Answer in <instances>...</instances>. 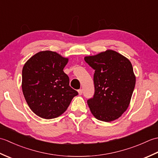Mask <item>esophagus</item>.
<instances>
[{"mask_svg": "<svg viewBox=\"0 0 158 158\" xmlns=\"http://www.w3.org/2000/svg\"><path fill=\"white\" fill-rule=\"evenodd\" d=\"M78 93H79V95H81L82 93H83V90L82 89H79Z\"/></svg>", "mask_w": 158, "mask_h": 158, "instance_id": "1", "label": "esophagus"}]
</instances>
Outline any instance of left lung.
Segmentation results:
<instances>
[{"instance_id":"obj_1","label":"left lung","mask_w":158,"mask_h":158,"mask_svg":"<svg viewBox=\"0 0 158 158\" xmlns=\"http://www.w3.org/2000/svg\"><path fill=\"white\" fill-rule=\"evenodd\" d=\"M85 61L95 70V92L88 104L97 119L110 122L118 119L128 107L136 83L132 65L125 56L108 49Z\"/></svg>"}]
</instances>
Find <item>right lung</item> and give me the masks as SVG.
<instances>
[{
    "label": "right lung",
    "mask_w": 158,
    "mask_h": 158,
    "mask_svg": "<svg viewBox=\"0 0 158 158\" xmlns=\"http://www.w3.org/2000/svg\"><path fill=\"white\" fill-rule=\"evenodd\" d=\"M68 62L69 58L47 50L36 53L23 67V96L30 109L41 118L61 115L78 94L70 87L69 77L63 71Z\"/></svg>",
    "instance_id": "1"
}]
</instances>
